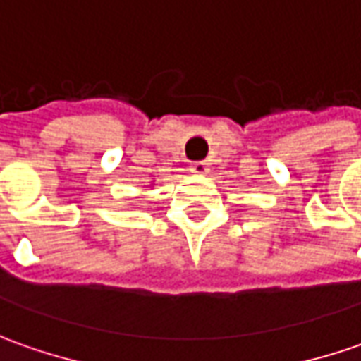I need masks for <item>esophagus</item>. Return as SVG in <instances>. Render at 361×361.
<instances>
[{
    "instance_id": "esophagus-1",
    "label": "esophagus",
    "mask_w": 361,
    "mask_h": 361,
    "mask_svg": "<svg viewBox=\"0 0 361 361\" xmlns=\"http://www.w3.org/2000/svg\"><path fill=\"white\" fill-rule=\"evenodd\" d=\"M190 170L193 171V173H197V176H203V173L209 171V164H207V161H193Z\"/></svg>"
}]
</instances>
